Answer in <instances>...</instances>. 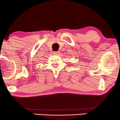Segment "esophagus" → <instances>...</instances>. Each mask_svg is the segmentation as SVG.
Wrapping results in <instances>:
<instances>
[{
	"instance_id": "esophagus-1",
	"label": "esophagus",
	"mask_w": 120,
	"mask_h": 120,
	"mask_svg": "<svg viewBox=\"0 0 120 120\" xmlns=\"http://www.w3.org/2000/svg\"><path fill=\"white\" fill-rule=\"evenodd\" d=\"M59 53H60V52H59V51H55V52H53V53H54L55 55H59Z\"/></svg>"
}]
</instances>
